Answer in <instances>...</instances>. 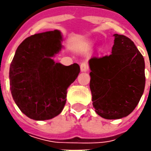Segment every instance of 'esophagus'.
Returning <instances> with one entry per match:
<instances>
[{"instance_id":"1","label":"esophagus","mask_w":151,"mask_h":151,"mask_svg":"<svg viewBox=\"0 0 151 151\" xmlns=\"http://www.w3.org/2000/svg\"><path fill=\"white\" fill-rule=\"evenodd\" d=\"M81 70L82 71V72H86V71H87L88 70V65H87V63H86V62H82L81 64Z\"/></svg>"}]
</instances>
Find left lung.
<instances>
[{
	"label": "left lung",
	"instance_id": "obj_1",
	"mask_svg": "<svg viewBox=\"0 0 151 151\" xmlns=\"http://www.w3.org/2000/svg\"><path fill=\"white\" fill-rule=\"evenodd\" d=\"M112 54L89 60L90 89L96 113L106 119L130 114L145 86V60L130 38L114 34Z\"/></svg>",
	"mask_w": 151,
	"mask_h": 151
}]
</instances>
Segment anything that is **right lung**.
I'll list each match as a JSON object with an SVG mask.
<instances>
[{
	"label": "right lung",
	"mask_w": 151,
	"mask_h": 151,
	"mask_svg": "<svg viewBox=\"0 0 151 151\" xmlns=\"http://www.w3.org/2000/svg\"><path fill=\"white\" fill-rule=\"evenodd\" d=\"M59 30L32 35L18 46L11 63L9 78L13 100L21 111L34 120H48L62 112L67 88L80 73L52 59L63 48Z\"/></svg>",
	"instance_id": "obj_1"
}]
</instances>
